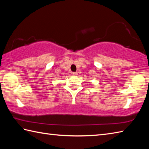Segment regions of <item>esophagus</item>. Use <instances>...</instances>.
I'll return each instance as SVG.
<instances>
[{
	"label": "esophagus",
	"mask_w": 149,
	"mask_h": 149,
	"mask_svg": "<svg viewBox=\"0 0 149 149\" xmlns=\"http://www.w3.org/2000/svg\"><path fill=\"white\" fill-rule=\"evenodd\" d=\"M72 74L74 75H77V72H72Z\"/></svg>",
	"instance_id": "obj_1"
}]
</instances>
